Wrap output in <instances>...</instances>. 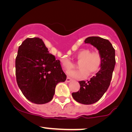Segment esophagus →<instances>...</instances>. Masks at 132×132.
I'll use <instances>...</instances> for the list:
<instances>
[{"mask_svg": "<svg viewBox=\"0 0 132 132\" xmlns=\"http://www.w3.org/2000/svg\"><path fill=\"white\" fill-rule=\"evenodd\" d=\"M72 81V79H70V78H69V77H67V78L66 82H70V81Z\"/></svg>", "mask_w": 132, "mask_h": 132, "instance_id": "34e87169", "label": "esophagus"}]
</instances>
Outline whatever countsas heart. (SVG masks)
<instances>
[{
  "instance_id": "b5f03b06",
  "label": "heart",
  "mask_w": 132,
  "mask_h": 132,
  "mask_svg": "<svg viewBox=\"0 0 132 132\" xmlns=\"http://www.w3.org/2000/svg\"><path fill=\"white\" fill-rule=\"evenodd\" d=\"M76 62L79 63L78 67L80 70L68 72V74L76 79H83L88 74L92 75L100 70L102 63V57L97 51H91L89 49H83L76 54ZM63 69L66 71L71 70L74 67V63L69 59L63 58L61 60Z\"/></svg>"
}]
</instances>
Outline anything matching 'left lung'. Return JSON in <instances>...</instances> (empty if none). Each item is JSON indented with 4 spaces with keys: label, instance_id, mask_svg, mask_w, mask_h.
Here are the masks:
<instances>
[{
    "label": "left lung",
    "instance_id": "1",
    "mask_svg": "<svg viewBox=\"0 0 132 132\" xmlns=\"http://www.w3.org/2000/svg\"><path fill=\"white\" fill-rule=\"evenodd\" d=\"M85 43L97 48L102 57V63L100 70L90 80L79 81L80 88L72 93V96L79 103L91 105L98 101L110 86L116 65L115 49L109 40L99 36L87 38Z\"/></svg>",
    "mask_w": 132,
    "mask_h": 132
}]
</instances>
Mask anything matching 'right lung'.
<instances>
[{
	"instance_id": "1",
	"label": "right lung",
	"mask_w": 132,
	"mask_h": 132,
	"mask_svg": "<svg viewBox=\"0 0 132 132\" xmlns=\"http://www.w3.org/2000/svg\"><path fill=\"white\" fill-rule=\"evenodd\" d=\"M15 69L20 90L35 104L51 101L56 85L67 78L60 61L49 53L43 40L36 37L27 38L19 46Z\"/></svg>"
}]
</instances>
